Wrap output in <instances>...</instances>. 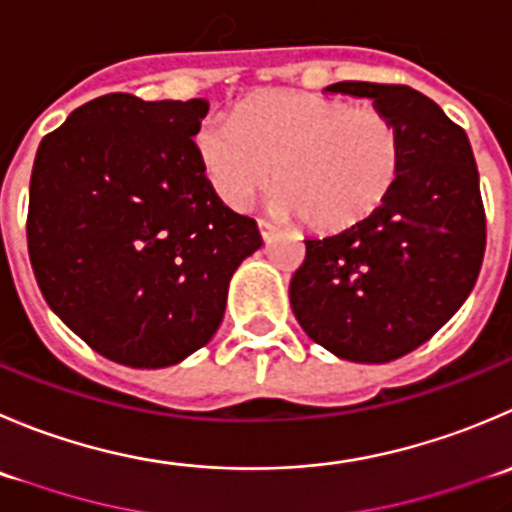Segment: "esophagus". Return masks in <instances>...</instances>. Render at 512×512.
<instances>
[{
	"mask_svg": "<svg viewBox=\"0 0 512 512\" xmlns=\"http://www.w3.org/2000/svg\"><path fill=\"white\" fill-rule=\"evenodd\" d=\"M257 227H260V235H262V240H270V237L275 235V232H277V227L272 225L270 220H265V217H260V220H257Z\"/></svg>",
	"mask_w": 512,
	"mask_h": 512,
	"instance_id": "34e87169",
	"label": "esophagus"
}]
</instances>
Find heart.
Segmentation results:
<instances>
[{
    "label": "heart",
    "mask_w": 512,
    "mask_h": 512,
    "mask_svg": "<svg viewBox=\"0 0 512 512\" xmlns=\"http://www.w3.org/2000/svg\"><path fill=\"white\" fill-rule=\"evenodd\" d=\"M195 152L235 210L270 185L275 167V210L322 235L370 220L403 170V135L388 112L297 89L250 94L232 119L202 124Z\"/></svg>",
    "instance_id": "obj_1"
}]
</instances>
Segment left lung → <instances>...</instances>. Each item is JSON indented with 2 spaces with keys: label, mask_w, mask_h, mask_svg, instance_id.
Instances as JSON below:
<instances>
[{
  "label": "left lung",
  "mask_w": 512,
  "mask_h": 512,
  "mask_svg": "<svg viewBox=\"0 0 512 512\" xmlns=\"http://www.w3.org/2000/svg\"><path fill=\"white\" fill-rule=\"evenodd\" d=\"M370 97L403 135V170L385 205L340 235L305 240L290 282L302 330L342 360L390 362L428 342L470 295L485 255L473 147L423 92L337 82Z\"/></svg>",
  "instance_id": "8db88e82"
}]
</instances>
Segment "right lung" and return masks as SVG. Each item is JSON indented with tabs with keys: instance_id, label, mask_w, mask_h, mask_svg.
I'll use <instances>...</instances> for the list:
<instances>
[{
	"instance_id": "1",
	"label": "right lung",
	"mask_w": 512,
	"mask_h": 512,
	"mask_svg": "<svg viewBox=\"0 0 512 512\" xmlns=\"http://www.w3.org/2000/svg\"><path fill=\"white\" fill-rule=\"evenodd\" d=\"M210 104L104 94L37 150L27 247L47 305L119 365L167 367L210 342L257 222L207 182L192 137Z\"/></svg>"
}]
</instances>
